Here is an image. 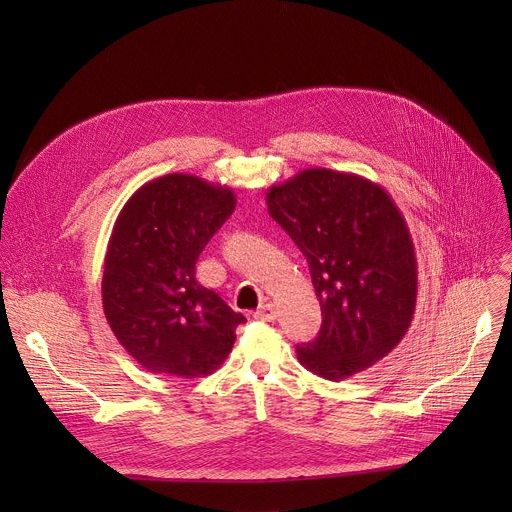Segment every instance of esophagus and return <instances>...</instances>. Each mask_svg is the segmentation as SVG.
Instances as JSON below:
<instances>
[{"label":"esophagus","instance_id":"1","mask_svg":"<svg viewBox=\"0 0 512 512\" xmlns=\"http://www.w3.org/2000/svg\"><path fill=\"white\" fill-rule=\"evenodd\" d=\"M255 318H257V320H263V322H273V320L277 318L275 306H273V304H265V306H261V308L255 312Z\"/></svg>","mask_w":512,"mask_h":512}]
</instances>
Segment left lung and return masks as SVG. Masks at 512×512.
<instances>
[{"label": "left lung", "instance_id": "1", "mask_svg": "<svg viewBox=\"0 0 512 512\" xmlns=\"http://www.w3.org/2000/svg\"><path fill=\"white\" fill-rule=\"evenodd\" d=\"M265 200L308 259L322 306L320 334L298 346L300 362L328 381L367 371L415 314L417 257L401 210L381 184L326 168L273 184Z\"/></svg>", "mask_w": 512, "mask_h": 512}]
</instances>
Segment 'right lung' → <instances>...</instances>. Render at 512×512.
<instances>
[{
	"instance_id": "1",
	"label": "right lung",
	"mask_w": 512,
	"mask_h": 512,
	"mask_svg": "<svg viewBox=\"0 0 512 512\" xmlns=\"http://www.w3.org/2000/svg\"><path fill=\"white\" fill-rule=\"evenodd\" d=\"M237 206L229 186L166 174L137 188L113 225L103 310L119 344L145 371L212 375L247 322L196 281V261Z\"/></svg>"
}]
</instances>
